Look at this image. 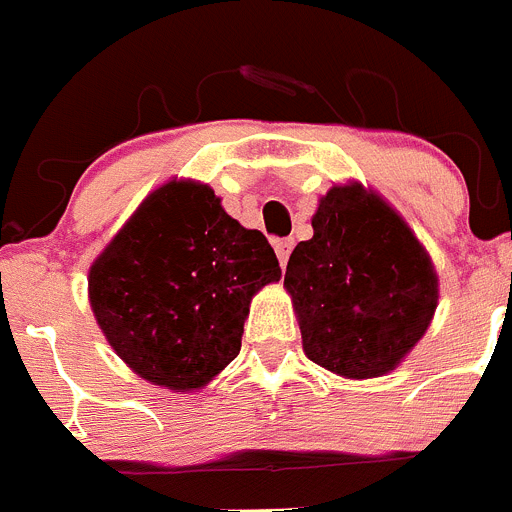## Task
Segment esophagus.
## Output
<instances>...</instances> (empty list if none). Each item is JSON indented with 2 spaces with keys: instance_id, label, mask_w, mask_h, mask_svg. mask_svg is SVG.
Returning <instances> with one entry per match:
<instances>
[{
  "instance_id": "esophagus-1",
  "label": "esophagus",
  "mask_w": 512,
  "mask_h": 512,
  "mask_svg": "<svg viewBox=\"0 0 512 512\" xmlns=\"http://www.w3.org/2000/svg\"><path fill=\"white\" fill-rule=\"evenodd\" d=\"M292 247H295V240H290V237H287V240H275V255H277V260H280L282 270L287 267V260H290Z\"/></svg>"
}]
</instances>
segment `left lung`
<instances>
[{
	"label": "left lung",
	"mask_w": 512,
	"mask_h": 512,
	"mask_svg": "<svg viewBox=\"0 0 512 512\" xmlns=\"http://www.w3.org/2000/svg\"><path fill=\"white\" fill-rule=\"evenodd\" d=\"M285 287L305 355L347 380L393 372L428 332L440 300L423 242L360 182L320 197L312 237L287 262Z\"/></svg>",
	"instance_id": "left-lung-1"
}]
</instances>
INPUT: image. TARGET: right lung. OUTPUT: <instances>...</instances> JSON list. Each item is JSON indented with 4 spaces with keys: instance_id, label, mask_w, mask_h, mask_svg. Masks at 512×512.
Wrapping results in <instances>:
<instances>
[{
    "instance_id": "1",
    "label": "right lung",
    "mask_w": 512,
    "mask_h": 512,
    "mask_svg": "<svg viewBox=\"0 0 512 512\" xmlns=\"http://www.w3.org/2000/svg\"><path fill=\"white\" fill-rule=\"evenodd\" d=\"M282 277L260 230L232 220L210 185L152 190L89 267L99 330L142 380L197 393L240 352L257 292Z\"/></svg>"
}]
</instances>
